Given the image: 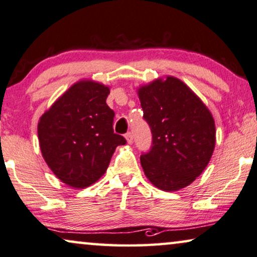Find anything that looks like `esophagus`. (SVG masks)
Instances as JSON below:
<instances>
[{
	"mask_svg": "<svg viewBox=\"0 0 257 257\" xmlns=\"http://www.w3.org/2000/svg\"><path fill=\"white\" fill-rule=\"evenodd\" d=\"M124 137H125V140H127L128 144H132V143H133L134 137H133V134H132V133H127V134H125Z\"/></svg>",
	"mask_w": 257,
	"mask_h": 257,
	"instance_id": "esophagus-1",
	"label": "esophagus"
}]
</instances>
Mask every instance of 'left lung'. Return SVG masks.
Returning <instances> with one entry per match:
<instances>
[{
    "instance_id": "1",
    "label": "left lung",
    "mask_w": 257,
    "mask_h": 257,
    "mask_svg": "<svg viewBox=\"0 0 257 257\" xmlns=\"http://www.w3.org/2000/svg\"><path fill=\"white\" fill-rule=\"evenodd\" d=\"M137 93L153 134L151 149L141 155L144 175L160 190L184 189L211 160L214 118L192 89L175 77L156 79Z\"/></svg>"
}]
</instances>
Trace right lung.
<instances>
[{
    "mask_svg": "<svg viewBox=\"0 0 257 257\" xmlns=\"http://www.w3.org/2000/svg\"><path fill=\"white\" fill-rule=\"evenodd\" d=\"M109 87L93 80L75 82L39 118V147L58 179L85 189L103 176L123 136L113 130Z\"/></svg>",
    "mask_w": 257,
    "mask_h": 257,
    "instance_id": "1",
    "label": "right lung"
}]
</instances>
